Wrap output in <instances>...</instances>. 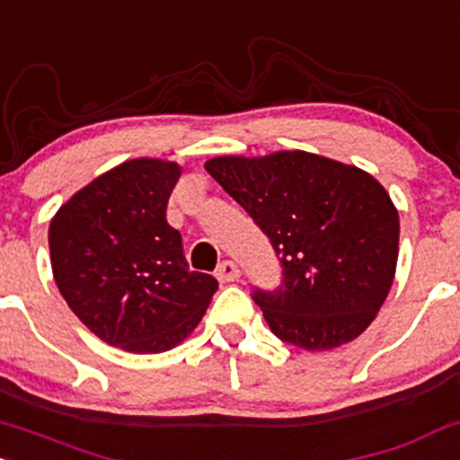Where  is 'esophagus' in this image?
Instances as JSON below:
<instances>
[{"label":"esophagus","instance_id":"34e87169","mask_svg":"<svg viewBox=\"0 0 460 460\" xmlns=\"http://www.w3.org/2000/svg\"><path fill=\"white\" fill-rule=\"evenodd\" d=\"M216 277H218V281L222 284H229V281H235L240 277V269L234 264V261L225 260L222 264L216 269Z\"/></svg>","mask_w":460,"mask_h":460}]
</instances>
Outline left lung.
<instances>
[{"label":"left lung","instance_id":"obj_1","mask_svg":"<svg viewBox=\"0 0 460 460\" xmlns=\"http://www.w3.org/2000/svg\"><path fill=\"white\" fill-rule=\"evenodd\" d=\"M205 170L279 257L281 284L253 290L272 334L307 351L360 336L395 277L400 216L386 190L365 170L304 150L218 156Z\"/></svg>","mask_w":460,"mask_h":460}]
</instances>
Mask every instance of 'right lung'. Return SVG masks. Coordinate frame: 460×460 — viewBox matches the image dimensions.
Segmentation results:
<instances>
[{"label": "right lung", "mask_w": 460, "mask_h": 460, "mask_svg": "<svg viewBox=\"0 0 460 460\" xmlns=\"http://www.w3.org/2000/svg\"><path fill=\"white\" fill-rule=\"evenodd\" d=\"M181 168L133 159L75 191L49 222L57 286L100 341L130 353L172 349L203 319L218 281L190 270L165 220Z\"/></svg>", "instance_id": "obj_1"}]
</instances>
